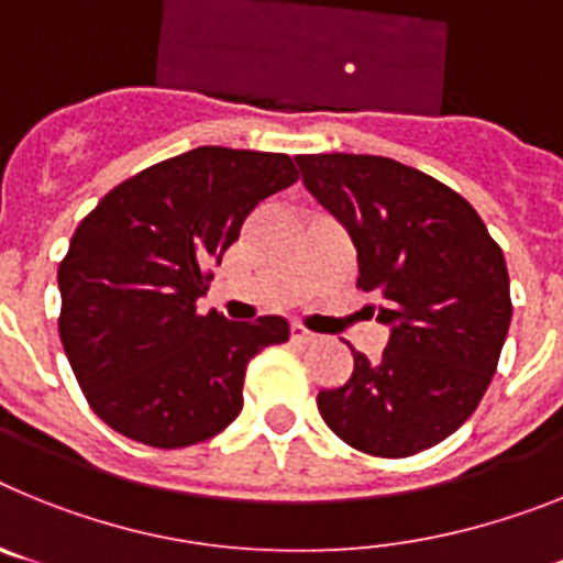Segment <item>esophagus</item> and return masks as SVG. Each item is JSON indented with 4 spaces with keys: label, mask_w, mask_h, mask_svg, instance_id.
<instances>
[{
    "label": "esophagus",
    "mask_w": 563,
    "mask_h": 563,
    "mask_svg": "<svg viewBox=\"0 0 563 563\" xmlns=\"http://www.w3.org/2000/svg\"><path fill=\"white\" fill-rule=\"evenodd\" d=\"M290 332H292V338H296V341H301V343L316 341V332H310L307 327H301V324H292Z\"/></svg>",
    "instance_id": "obj_1"
}]
</instances>
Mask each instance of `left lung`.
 <instances>
[{
    "label": "left lung",
    "instance_id": "left-lung-1",
    "mask_svg": "<svg viewBox=\"0 0 563 563\" xmlns=\"http://www.w3.org/2000/svg\"><path fill=\"white\" fill-rule=\"evenodd\" d=\"M307 191L346 228L357 287L375 296L389 343L318 411L346 445L411 456L454 434L494 377L514 316L505 256L474 206L411 166L375 154H298Z\"/></svg>",
    "mask_w": 563,
    "mask_h": 563
}]
</instances>
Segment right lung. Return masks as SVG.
Returning <instances> with one entry per match:
<instances>
[{"mask_svg": "<svg viewBox=\"0 0 563 563\" xmlns=\"http://www.w3.org/2000/svg\"><path fill=\"white\" fill-rule=\"evenodd\" d=\"M296 180L287 154L200 146L143 168L84 217L58 265V335L109 429L186 449L236 420L247 361L290 324L202 316L197 301L247 213Z\"/></svg>", "mask_w": 563, "mask_h": 563, "instance_id": "right-lung-1", "label": "right lung"}]
</instances>
